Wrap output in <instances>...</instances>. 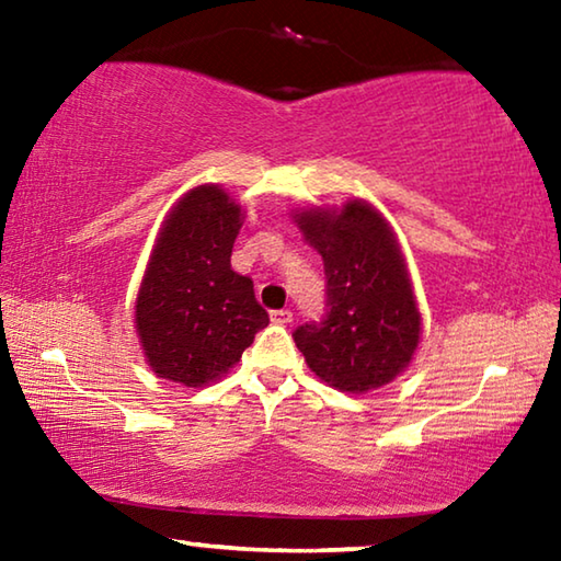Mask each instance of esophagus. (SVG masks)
<instances>
[{
  "label": "esophagus",
  "instance_id": "1",
  "mask_svg": "<svg viewBox=\"0 0 561 561\" xmlns=\"http://www.w3.org/2000/svg\"><path fill=\"white\" fill-rule=\"evenodd\" d=\"M270 319L274 321V324H289L291 321V311L289 309H274V311H270Z\"/></svg>",
  "mask_w": 561,
  "mask_h": 561
}]
</instances>
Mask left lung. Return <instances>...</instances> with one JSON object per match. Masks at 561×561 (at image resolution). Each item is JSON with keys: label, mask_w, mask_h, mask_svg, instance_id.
<instances>
[{"label": "left lung", "mask_w": 561, "mask_h": 561, "mask_svg": "<svg viewBox=\"0 0 561 561\" xmlns=\"http://www.w3.org/2000/svg\"><path fill=\"white\" fill-rule=\"evenodd\" d=\"M291 220L327 272V319L291 334L307 366L341 393L391 383L411 366L423 327L391 222L360 197L294 210Z\"/></svg>", "instance_id": "8db88e82"}]
</instances>
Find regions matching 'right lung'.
I'll list each match as a JSON object with an SVG mask.
<instances>
[{"mask_svg": "<svg viewBox=\"0 0 561 561\" xmlns=\"http://www.w3.org/2000/svg\"><path fill=\"white\" fill-rule=\"evenodd\" d=\"M244 210L222 185L180 197L160 225L136 297V334L150 371L203 388L230 371L270 324L252 279L230 264Z\"/></svg>", "mask_w": 561, "mask_h": 561, "instance_id": "right-lung-1", "label": "right lung"}]
</instances>
